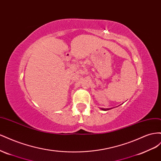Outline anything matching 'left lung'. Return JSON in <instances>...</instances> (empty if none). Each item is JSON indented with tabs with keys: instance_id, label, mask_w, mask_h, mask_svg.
I'll use <instances>...</instances> for the list:
<instances>
[{
	"instance_id": "8db88e82",
	"label": "left lung",
	"mask_w": 161,
	"mask_h": 161,
	"mask_svg": "<svg viewBox=\"0 0 161 161\" xmlns=\"http://www.w3.org/2000/svg\"><path fill=\"white\" fill-rule=\"evenodd\" d=\"M101 109L103 110V111H108V110H109L110 108H101Z\"/></svg>"
}]
</instances>
